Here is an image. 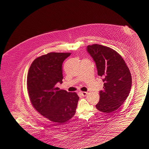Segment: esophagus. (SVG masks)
<instances>
[{"label": "esophagus", "instance_id": "1", "mask_svg": "<svg viewBox=\"0 0 149 149\" xmlns=\"http://www.w3.org/2000/svg\"><path fill=\"white\" fill-rule=\"evenodd\" d=\"M80 93L83 96H86L87 95V93L86 92H80Z\"/></svg>", "mask_w": 149, "mask_h": 149}]
</instances>
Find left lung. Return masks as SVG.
<instances>
[{
    "instance_id": "obj_1",
    "label": "left lung",
    "mask_w": 149,
    "mask_h": 149,
    "mask_svg": "<svg viewBox=\"0 0 149 149\" xmlns=\"http://www.w3.org/2000/svg\"><path fill=\"white\" fill-rule=\"evenodd\" d=\"M87 51L96 63L97 75L102 77L103 90L96 105L99 111L106 113L116 111L130 93L132 77L122 57L113 49L100 44L88 45Z\"/></svg>"
}]
</instances>
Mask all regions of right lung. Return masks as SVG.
I'll return each instance as SVG.
<instances>
[{"label":"right lung","mask_w":149,"mask_h":149,"mask_svg":"<svg viewBox=\"0 0 149 149\" xmlns=\"http://www.w3.org/2000/svg\"><path fill=\"white\" fill-rule=\"evenodd\" d=\"M71 53H49L35 58L29 68L27 88L35 110L52 122L63 124L75 115L79 97L57 87L62 83V66Z\"/></svg>","instance_id":"add662e5"}]
</instances>
